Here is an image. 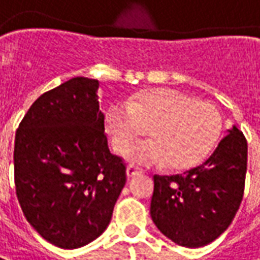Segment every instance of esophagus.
<instances>
[{
  "label": "esophagus",
  "mask_w": 260,
  "mask_h": 260,
  "mask_svg": "<svg viewBox=\"0 0 260 260\" xmlns=\"http://www.w3.org/2000/svg\"><path fill=\"white\" fill-rule=\"evenodd\" d=\"M126 173H127V178H133V177H136V175L143 174V171H141L140 168L134 167V166H128L126 170Z\"/></svg>",
  "instance_id": "34e87169"
}]
</instances>
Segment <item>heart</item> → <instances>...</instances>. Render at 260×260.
<instances>
[{"label": "heart", "mask_w": 260, "mask_h": 260, "mask_svg": "<svg viewBox=\"0 0 260 260\" xmlns=\"http://www.w3.org/2000/svg\"><path fill=\"white\" fill-rule=\"evenodd\" d=\"M114 148L124 153L148 129L153 140L131 149L137 166L189 170L208 157L222 133V116L212 103L187 93L158 87L136 93L127 105L114 103L106 114Z\"/></svg>", "instance_id": "b5f03b06"}]
</instances>
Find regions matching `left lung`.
<instances>
[{
    "label": "left lung",
    "mask_w": 260,
    "mask_h": 260,
    "mask_svg": "<svg viewBox=\"0 0 260 260\" xmlns=\"http://www.w3.org/2000/svg\"><path fill=\"white\" fill-rule=\"evenodd\" d=\"M248 143L236 126L208 160L184 174L154 175L150 214L162 235L201 248L223 234L242 202Z\"/></svg>",
    "instance_id": "left-lung-1"
}]
</instances>
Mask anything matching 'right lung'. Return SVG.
Wrapping results in <instances>:
<instances>
[{"instance_id": "1", "label": "right lung", "mask_w": 260, "mask_h": 260, "mask_svg": "<svg viewBox=\"0 0 260 260\" xmlns=\"http://www.w3.org/2000/svg\"><path fill=\"white\" fill-rule=\"evenodd\" d=\"M99 80L69 79L38 98L15 133L14 178L32 228L62 249L99 238L126 184V166L110 153Z\"/></svg>"}]
</instances>
